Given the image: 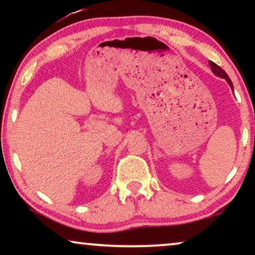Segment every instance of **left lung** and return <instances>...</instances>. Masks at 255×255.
<instances>
[{
  "label": "left lung",
  "mask_w": 255,
  "mask_h": 255,
  "mask_svg": "<svg viewBox=\"0 0 255 255\" xmlns=\"http://www.w3.org/2000/svg\"><path fill=\"white\" fill-rule=\"evenodd\" d=\"M209 65H210V67H211V71H212V73H214V74H215L216 76H219V78H222V79H225V80H226V82H228L229 85H230V87H231V88L233 89V85H232L231 80H230L229 75L226 74L224 69H222L221 67H219L218 65H216L215 62H212V61H209Z\"/></svg>",
  "instance_id": "left-lung-1"
}]
</instances>
